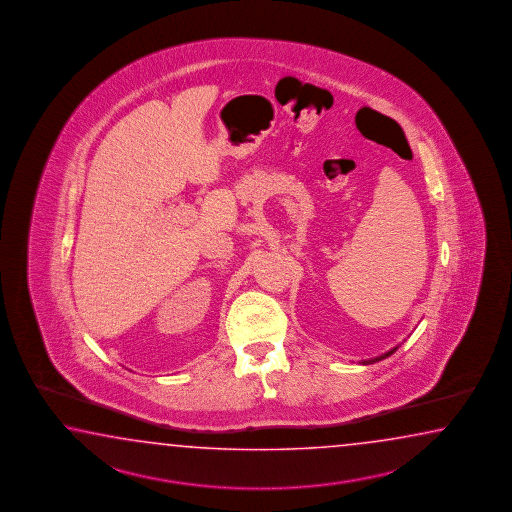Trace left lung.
<instances>
[{
	"label": "left lung",
	"mask_w": 512,
	"mask_h": 512,
	"mask_svg": "<svg viewBox=\"0 0 512 512\" xmlns=\"http://www.w3.org/2000/svg\"><path fill=\"white\" fill-rule=\"evenodd\" d=\"M397 349H399V346H397V348L390 349V351H386V353H384V355H381V357H375V359L364 360L362 364H373V362H379V360L386 359V357H390V355H393V353H395Z\"/></svg>",
	"instance_id": "obj_1"
}]
</instances>
